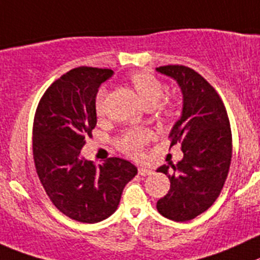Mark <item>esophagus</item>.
Here are the masks:
<instances>
[{
  "label": "esophagus",
  "mask_w": 260,
  "mask_h": 260,
  "mask_svg": "<svg viewBox=\"0 0 260 260\" xmlns=\"http://www.w3.org/2000/svg\"><path fill=\"white\" fill-rule=\"evenodd\" d=\"M151 173V169L146 168V167H140V168H138V174H141V176H150Z\"/></svg>",
  "instance_id": "esophagus-1"
}]
</instances>
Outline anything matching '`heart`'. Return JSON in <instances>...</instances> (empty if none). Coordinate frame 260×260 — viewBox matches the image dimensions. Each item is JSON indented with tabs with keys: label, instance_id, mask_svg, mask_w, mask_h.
I'll use <instances>...</instances> for the list:
<instances>
[{
	"label": "heart",
	"instance_id": "b5f03b06",
	"mask_svg": "<svg viewBox=\"0 0 260 260\" xmlns=\"http://www.w3.org/2000/svg\"><path fill=\"white\" fill-rule=\"evenodd\" d=\"M129 83L135 88L136 93L138 94L141 103L145 108L152 109L157 106L156 113L161 120L169 122L174 118L176 108L173 104H166V105H159V101L164 94L163 83L147 72H136L129 75ZM106 91L100 89L97 92L96 99H94V111L99 116L104 114V104H105ZM151 135L147 131H128L123 133L120 137L116 140V146L120 151L129 156H138L141 152L142 147L147 144Z\"/></svg>",
	"mask_w": 260,
	"mask_h": 260
}]
</instances>
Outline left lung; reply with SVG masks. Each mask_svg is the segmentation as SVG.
Returning a JSON list of instances; mask_svg holds the SVG:
<instances>
[{"label": "left lung", "mask_w": 260, "mask_h": 260, "mask_svg": "<svg viewBox=\"0 0 260 260\" xmlns=\"http://www.w3.org/2000/svg\"><path fill=\"white\" fill-rule=\"evenodd\" d=\"M177 81L183 108L171 131V147L181 144L183 157L161 166L171 188L156 203L157 212L176 222L191 220L212 207L222 191L232 157V135L222 99L198 72L183 65L156 68Z\"/></svg>", "instance_id": "1"}]
</instances>
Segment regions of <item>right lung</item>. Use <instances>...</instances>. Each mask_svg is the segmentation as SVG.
Returning a JSON list of instances; mask_svg holds the SVG:
<instances>
[{"mask_svg":"<svg viewBox=\"0 0 260 260\" xmlns=\"http://www.w3.org/2000/svg\"><path fill=\"white\" fill-rule=\"evenodd\" d=\"M111 69L79 67L53 82L37 106L33 159L38 178L62 214L96 223L118 209L123 188L137 174L128 160L109 157L96 167L81 156L84 138L96 127L94 99Z\"/></svg>","mask_w":260,"mask_h":260,"instance_id":"add662e5","label":"right lung"}]
</instances>
